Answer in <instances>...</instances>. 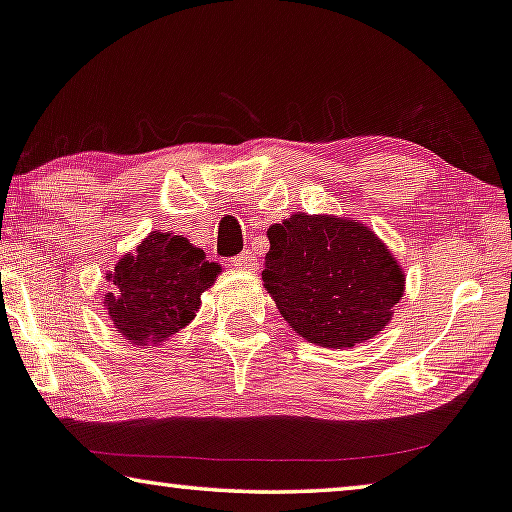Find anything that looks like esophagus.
Listing matches in <instances>:
<instances>
[{"mask_svg": "<svg viewBox=\"0 0 512 512\" xmlns=\"http://www.w3.org/2000/svg\"><path fill=\"white\" fill-rule=\"evenodd\" d=\"M232 262H234V266H239V269H246V271L257 269V259L253 253H250V250H243V253L236 255Z\"/></svg>", "mask_w": 512, "mask_h": 512, "instance_id": "1", "label": "esophagus"}]
</instances>
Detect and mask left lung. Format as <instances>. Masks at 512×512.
I'll return each instance as SVG.
<instances>
[{"label": "left lung", "instance_id": "obj_1", "mask_svg": "<svg viewBox=\"0 0 512 512\" xmlns=\"http://www.w3.org/2000/svg\"><path fill=\"white\" fill-rule=\"evenodd\" d=\"M262 280L280 315L305 340L354 347L391 322L404 273L368 227L294 213L269 227Z\"/></svg>", "mask_w": 512, "mask_h": 512}]
</instances>
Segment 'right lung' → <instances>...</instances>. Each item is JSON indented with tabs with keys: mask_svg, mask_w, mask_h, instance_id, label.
Listing matches in <instances>:
<instances>
[{
	"mask_svg": "<svg viewBox=\"0 0 512 512\" xmlns=\"http://www.w3.org/2000/svg\"><path fill=\"white\" fill-rule=\"evenodd\" d=\"M218 273L220 266L188 239L151 232L108 276L114 285L105 299L108 315L126 340L158 345L195 317L200 294Z\"/></svg>",
	"mask_w": 512,
	"mask_h": 512,
	"instance_id": "1",
	"label": "right lung"
}]
</instances>
